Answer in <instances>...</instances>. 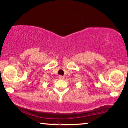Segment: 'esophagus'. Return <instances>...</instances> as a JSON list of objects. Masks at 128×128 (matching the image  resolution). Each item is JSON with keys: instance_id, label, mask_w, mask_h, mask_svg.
Instances as JSON below:
<instances>
[{"instance_id": "34e87169", "label": "esophagus", "mask_w": 128, "mask_h": 128, "mask_svg": "<svg viewBox=\"0 0 128 128\" xmlns=\"http://www.w3.org/2000/svg\"><path fill=\"white\" fill-rule=\"evenodd\" d=\"M59 78L60 80H64V76H59Z\"/></svg>"}]
</instances>
